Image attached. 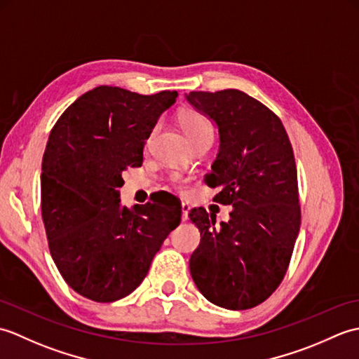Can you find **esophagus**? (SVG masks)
Here are the masks:
<instances>
[{
  "label": "esophagus",
  "mask_w": 359,
  "mask_h": 359,
  "mask_svg": "<svg viewBox=\"0 0 359 359\" xmlns=\"http://www.w3.org/2000/svg\"><path fill=\"white\" fill-rule=\"evenodd\" d=\"M189 205L188 203H182V220H188V212H189Z\"/></svg>",
  "instance_id": "1"
}]
</instances>
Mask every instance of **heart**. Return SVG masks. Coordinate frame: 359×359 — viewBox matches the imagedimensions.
I'll return each instance as SVG.
<instances>
[{
  "label": "heart",
  "mask_w": 359,
  "mask_h": 359,
  "mask_svg": "<svg viewBox=\"0 0 359 359\" xmlns=\"http://www.w3.org/2000/svg\"><path fill=\"white\" fill-rule=\"evenodd\" d=\"M177 118L180 128L184 129V133L193 144L202 139H207V137H212V126L202 112L196 109H185L179 114ZM171 182L175 188L182 189V191L185 189L184 179L179 177V175H172Z\"/></svg>",
  "instance_id": "1"
}]
</instances>
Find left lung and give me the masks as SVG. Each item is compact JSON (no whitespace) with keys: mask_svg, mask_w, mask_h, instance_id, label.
I'll return each mask as SVG.
<instances>
[{"mask_svg":"<svg viewBox=\"0 0 359 359\" xmlns=\"http://www.w3.org/2000/svg\"><path fill=\"white\" fill-rule=\"evenodd\" d=\"M187 98L219 128L220 149L207 185L220 188L212 201L233 205L220 226L205 208L189 211L202 238L189 271L216 306L256 307L284 279L301 226L292 143L276 114L242 90H193Z\"/></svg>","mask_w":359,"mask_h":359,"instance_id":"obj_1","label":"left lung"}]
</instances>
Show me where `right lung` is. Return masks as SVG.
I'll use <instances>...</instances> for the list:
<instances>
[{
    "label": "right lung",
    "mask_w": 359,
    "mask_h": 359,
    "mask_svg": "<svg viewBox=\"0 0 359 359\" xmlns=\"http://www.w3.org/2000/svg\"><path fill=\"white\" fill-rule=\"evenodd\" d=\"M175 90L142 95L98 86L79 97L49 134L41 165V216L50 256L66 284L95 302L133 293L180 224L182 205L121 207L117 189Z\"/></svg>",
    "instance_id": "1"
}]
</instances>
